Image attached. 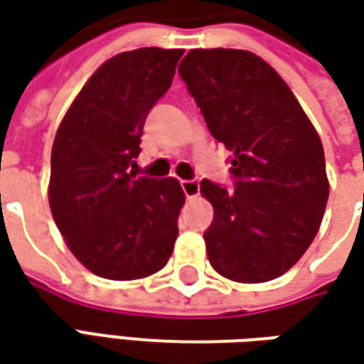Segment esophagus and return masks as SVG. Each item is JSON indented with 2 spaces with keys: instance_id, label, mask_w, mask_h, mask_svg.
<instances>
[{
  "instance_id": "1",
  "label": "esophagus",
  "mask_w": 364,
  "mask_h": 364,
  "mask_svg": "<svg viewBox=\"0 0 364 364\" xmlns=\"http://www.w3.org/2000/svg\"><path fill=\"white\" fill-rule=\"evenodd\" d=\"M180 184H182V190H184V194H186L188 200L196 198L200 194V182L198 180H182Z\"/></svg>"
}]
</instances>
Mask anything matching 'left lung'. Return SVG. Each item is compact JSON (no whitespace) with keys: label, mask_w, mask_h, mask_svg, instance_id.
Listing matches in <instances>:
<instances>
[{"label":"left lung","mask_w":364,"mask_h":364,"mask_svg":"<svg viewBox=\"0 0 364 364\" xmlns=\"http://www.w3.org/2000/svg\"><path fill=\"white\" fill-rule=\"evenodd\" d=\"M178 73L210 135L232 154V192L200 182L215 208L204 232L208 261L232 282L275 279L300 261L324 217L320 135L286 80L253 52L194 48Z\"/></svg>","instance_id":"obj_1"}]
</instances>
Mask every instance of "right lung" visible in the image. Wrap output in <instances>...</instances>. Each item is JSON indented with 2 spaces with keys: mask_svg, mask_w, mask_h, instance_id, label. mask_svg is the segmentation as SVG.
<instances>
[{
  "mask_svg": "<svg viewBox=\"0 0 364 364\" xmlns=\"http://www.w3.org/2000/svg\"><path fill=\"white\" fill-rule=\"evenodd\" d=\"M182 54L137 48L109 58L58 125L50 210L73 255L99 277L141 279L160 272L174 251L182 186L176 178L133 174V158L147 113L170 89Z\"/></svg>",
  "mask_w": 364,
  "mask_h": 364,
  "instance_id": "1",
  "label": "right lung"
}]
</instances>
